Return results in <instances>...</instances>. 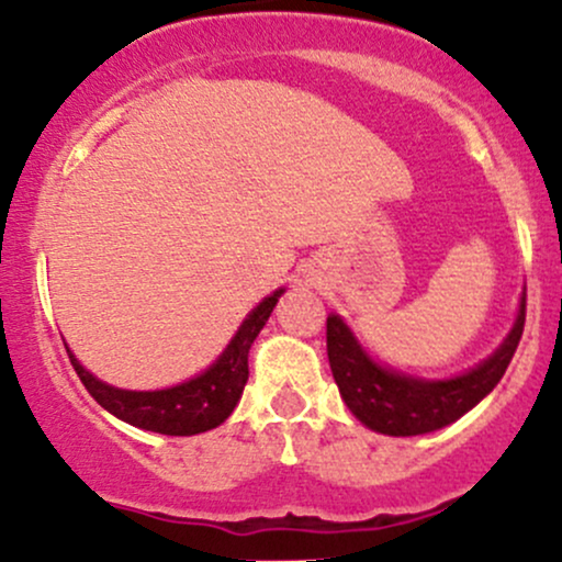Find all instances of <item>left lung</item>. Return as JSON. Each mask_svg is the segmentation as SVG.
<instances>
[{
	"label": "left lung",
	"instance_id": "obj_1",
	"mask_svg": "<svg viewBox=\"0 0 562 562\" xmlns=\"http://www.w3.org/2000/svg\"><path fill=\"white\" fill-rule=\"evenodd\" d=\"M526 325V299L507 340L486 362L451 380H417L372 362L340 317H327V359L348 409L385 436H420L460 420L499 383Z\"/></svg>",
	"mask_w": 562,
	"mask_h": 562
}]
</instances>
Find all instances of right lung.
<instances>
[{
	"mask_svg": "<svg viewBox=\"0 0 562 562\" xmlns=\"http://www.w3.org/2000/svg\"><path fill=\"white\" fill-rule=\"evenodd\" d=\"M282 290H274L269 299H263L243 327L237 330L227 351L216 359L214 367L203 375L187 380L182 385H173L166 391H124L102 383L89 375L83 367L76 362L68 348V359L74 364L76 375L81 378L83 389L92 393L100 406H105L111 415L128 425L153 430L164 436H195L203 430L216 428L232 415L237 402H240L245 383H248V351L254 346L256 335L267 325L277 299Z\"/></svg>",
	"mask_w": 562,
	"mask_h": 562,
	"instance_id": "obj_1",
	"label": "right lung"
}]
</instances>
